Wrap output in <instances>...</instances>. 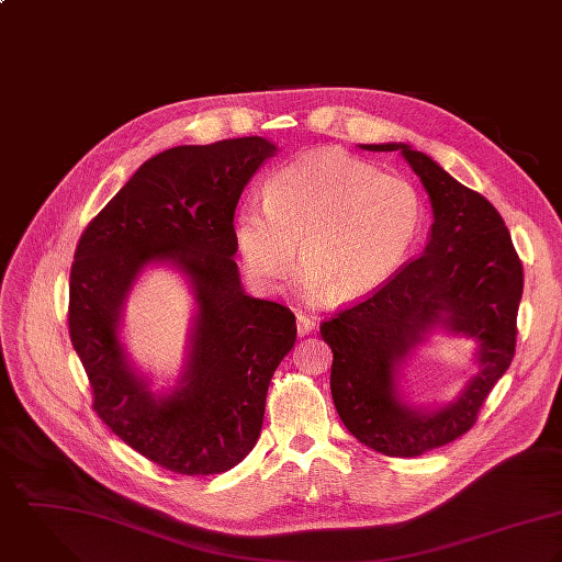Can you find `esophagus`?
Returning <instances> with one entry per match:
<instances>
[{
  "label": "esophagus",
  "mask_w": 562,
  "mask_h": 562,
  "mask_svg": "<svg viewBox=\"0 0 562 562\" xmlns=\"http://www.w3.org/2000/svg\"><path fill=\"white\" fill-rule=\"evenodd\" d=\"M315 326H317L315 317H311L306 313H297V333H300V337L311 335L315 330Z\"/></svg>",
  "instance_id": "esophagus-1"
}]
</instances>
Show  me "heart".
<instances>
[{
  "label": "heart",
  "mask_w": 562,
  "mask_h": 562,
  "mask_svg": "<svg viewBox=\"0 0 562 562\" xmlns=\"http://www.w3.org/2000/svg\"><path fill=\"white\" fill-rule=\"evenodd\" d=\"M424 200L404 176L340 149L311 151L276 169L262 204L247 202L234 243L247 273L278 289L300 245L304 282L333 302L382 289L406 262L424 229Z\"/></svg>",
  "instance_id": "obj_1"
}]
</instances>
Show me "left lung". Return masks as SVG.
<instances>
[{
    "instance_id": "1",
    "label": "left lung",
    "mask_w": 562,
    "mask_h": 562,
    "mask_svg": "<svg viewBox=\"0 0 562 562\" xmlns=\"http://www.w3.org/2000/svg\"><path fill=\"white\" fill-rule=\"evenodd\" d=\"M395 151L422 178L435 211L426 251L408 260L375 293L322 324L333 347L330 389L345 428L384 456H422L469 432L513 362L524 265L495 206L404 143L360 145ZM437 325L475 337L483 369L456 402L430 414L394 395L400 357Z\"/></svg>"
}]
</instances>
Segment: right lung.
Instances as JSON below:
<instances>
[{
	"mask_svg": "<svg viewBox=\"0 0 562 562\" xmlns=\"http://www.w3.org/2000/svg\"><path fill=\"white\" fill-rule=\"evenodd\" d=\"M276 145L260 136L180 145L145 160L82 232L69 276V337L93 391V411L158 467L211 475L258 441L269 382L295 342V315L245 295L234 262L238 198ZM151 259L194 282L199 319L186 384L154 398L124 364L120 304Z\"/></svg>",
	"mask_w": 562,
	"mask_h": 562,
	"instance_id": "right-lung-1",
	"label": "right lung"
}]
</instances>
